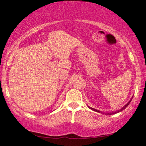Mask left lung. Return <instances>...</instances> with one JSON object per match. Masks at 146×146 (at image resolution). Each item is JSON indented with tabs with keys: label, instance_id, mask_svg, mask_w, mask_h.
<instances>
[{
	"label": "left lung",
	"instance_id": "left-lung-1",
	"mask_svg": "<svg viewBox=\"0 0 146 146\" xmlns=\"http://www.w3.org/2000/svg\"><path fill=\"white\" fill-rule=\"evenodd\" d=\"M131 100H132V98H131L130 100L129 101V102H127V103L126 104H125V105L124 106H123V107L122 108H121V109L119 110H117V111H114V112H112V113H106V114H108V115H111V114H114V113H116L120 112V111H122V110H124V109L125 108H126V107L127 106L129 105V104L131 102ZM88 108H89L90 109L92 110H94V111H97V112H99V113H101V112H102V111H100V110H96V109H94V108H91V107H89V106H88Z\"/></svg>",
	"mask_w": 146,
	"mask_h": 146
}]
</instances>
